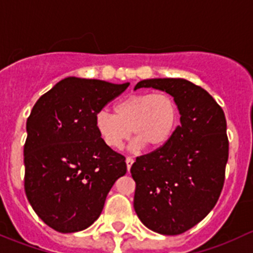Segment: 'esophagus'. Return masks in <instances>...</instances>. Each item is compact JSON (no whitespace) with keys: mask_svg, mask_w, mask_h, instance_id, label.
Segmentation results:
<instances>
[{"mask_svg":"<svg viewBox=\"0 0 253 253\" xmlns=\"http://www.w3.org/2000/svg\"><path fill=\"white\" fill-rule=\"evenodd\" d=\"M126 168H127V170H130V168H131L132 163H134V158H132V157H126Z\"/></svg>","mask_w":253,"mask_h":253,"instance_id":"esophagus-1","label":"esophagus"}]
</instances>
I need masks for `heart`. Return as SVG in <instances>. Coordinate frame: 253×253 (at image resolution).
Masks as SVG:
<instances>
[{
	"label": "heart",
	"mask_w": 253,
	"mask_h": 253,
	"mask_svg": "<svg viewBox=\"0 0 253 253\" xmlns=\"http://www.w3.org/2000/svg\"><path fill=\"white\" fill-rule=\"evenodd\" d=\"M114 113L102 109L95 117L101 140L114 150L123 147L131 131L136 147H161L174 134L179 118L175 101L166 92L127 95L116 103Z\"/></svg>",
	"instance_id": "obj_1"
}]
</instances>
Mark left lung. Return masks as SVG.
<instances>
[{
  "label": "left lung",
  "instance_id": "left-lung-1",
  "mask_svg": "<svg viewBox=\"0 0 253 253\" xmlns=\"http://www.w3.org/2000/svg\"><path fill=\"white\" fill-rule=\"evenodd\" d=\"M140 87L173 96L180 126L131 166L135 212L151 230L179 235L201 222L220 196L229 156L225 116L205 88L189 80L147 79L135 90Z\"/></svg>",
  "mask_w": 253,
  "mask_h": 253
}]
</instances>
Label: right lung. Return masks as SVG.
Returning <instances> with one entry per match:
<instances>
[{
    "label": "right lung",
    "mask_w": 253,
    "mask_h": 253,
    "mask_svg": "<svg viewBox=\"0 0 253 253\" xmlns=\"http://www.w3.org/2000/svg\"><path fill=\"white\" fill-rule=\"evenodd\" d=\"M127 86L69 77L31 109L25 194L36 214L56 231L88 228L100 217L111 187L126 173V157L101 140L95 117Z\"/></svg>",
    "instance_id": "add662e5"
}]
</instances>
